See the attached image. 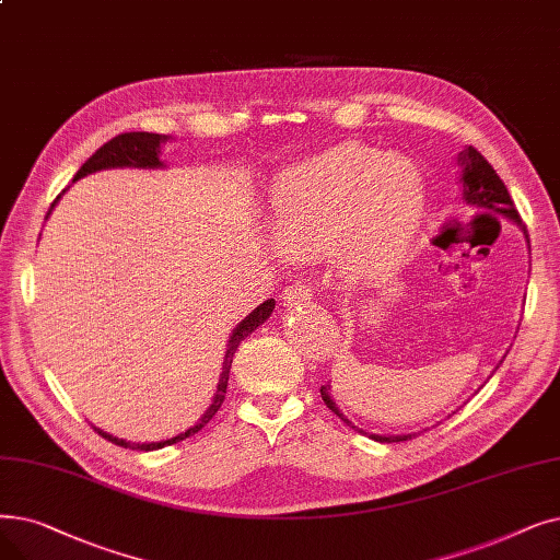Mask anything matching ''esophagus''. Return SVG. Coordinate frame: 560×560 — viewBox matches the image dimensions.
I'll list each match as a JSON object with an SVG mask.
<instances>
[{"instance_id":"esophagus-1","label":"esophagus","mask_w":560,"mask_h":560,"mask_svg":"<svg viewBox=\"0 0 560 560\" xmlns=\"http://www.w3.org/2000/svg\"><path fill=\"white\" fill-rule=\"evenodd\" d=\"M313 283L306 281H293L290 285L283 288V302L288 306L293 304H302V302H311L313 300Z\"/></svg>"}]
</instances>
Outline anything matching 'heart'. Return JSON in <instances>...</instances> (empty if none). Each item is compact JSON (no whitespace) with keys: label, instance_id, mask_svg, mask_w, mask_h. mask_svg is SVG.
Wrapping results in <instances>:
<instances>
[{"label":"heart","instance_id":"heart-1","mask_svg":"<svg viewBox=\"0 0 560 560\" xmlns=\"http://www.w3.org/2000/svg\"><path fill=\"white\" fill-rule=\"evenodd\" d=\"M283 252L313 260L334 245L340 265L366 275L392 260L425 212V178L407 162L346 143L285 174L270 194Z\"/></svg>","mask_w":560,"mask_h":560}]
</instances>
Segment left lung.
<instances>
[{
	"instance_id": "obj_1",
	"label": "left lung",
	"mask_w": 560,
	"mask_h": 560,
	"mask_svg": "<svg viewBox=\"0 0 560 560\" xmlns=\"http://www.w3.org/2000/svg\"><path fill=\"white\" fill-rule=\"evenodd\" d=\"M459 162H462V178H459V180H462V194H465L467 203L478 206V208L497 210V212H501L503 217H510V220L517 222V224L522 226V231H524L526 237H528V231H526V226H524V222H522V217H520V212H517V208H515V201H513V197H510L508 187L503 185V180L499 178V174L494 172L492 164H490L488 160H485V158L474 149V145H469V149H467L465 153H462ZM320 396H323L325 405L334 411V415H336L340 421H343L346 425H350L352 430H359L357 425H352V421H348V419L338 411V407H336V402H334V398H331V394H329V384H323V386H320ZM411 436H417V434H400V436H380V434H371V440L392 444V442H407V440H411Z\"/></svg>"
}]
</instances>
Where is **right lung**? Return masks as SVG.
<instances>
[{"mask_svg": "<svg viewBox=\"0 0 560 560\" xmlns=\"http://www.w3.org/2000/svg\"><path fill=\"white\" fill-rule=\"evenodd\" d=\"M164 141L162 135H153V132H124L118 135L114 139H109L107 143H103L98 151H95L82 166L80 172L75 174V178L72 180H80L84 178L86 174H93V172H101V168H114V166H139V168H155V166H162L160 162V143ZM275 308V300H267L262 302L258 308H254L245 320H242L231 340H229V350H226V357H224V369H222V377H220V384H217V394H214V400L210 405V409L206 411V415L201 417V421L189 428L187 432L174 436V440H166V442H158V444H130V442H124V440H116V436L103 432L95 428V432L103 434L107 442L116 444V446H124V448H132V451H155V448H162V446H172L176 442H183L187 440L189 434L199 432L214 415L220 411L224 398H226V386H229V371H231V363H233V357H235V350L237 346L245 340L258 325H262L267 318H270V313Z\"/></svg>", "mask_w": 560, "mask_h": 560, "instance_id": "add662e5", "label": "right lung"}]
</instances>
